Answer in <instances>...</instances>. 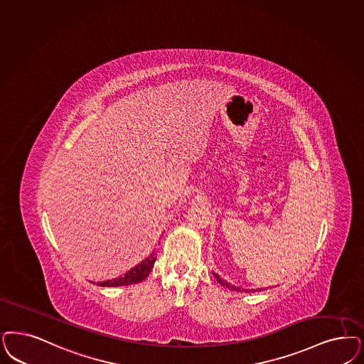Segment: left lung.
Here are the masks:
<instances>
[{
  "label": "left lung",
  "mask_w": 364,
  "mask_h": 364,
  "mask_svg": "<svg viewBox=\"0 0 364 364\" xmlns=\"http://www.w3.org/2000/svg\"><path fill=\"white\" fill-rule=\"evenodd\" d=\"M213 277H215V278H216V281H218V282H219V284H220V285H222V287H226V288H228V289H231V290H235V291H240V290H242V291H246V293H249V291H252V293H254V291H261V290H264V288H259V289H240V288H238V287H234V285H230V284H228V282H227V281H225V279H223V278H220V277L218 276V274H216V273H213Z\"/></svg>",
  "instance_id": "left-lung-1"
}]
</instances>
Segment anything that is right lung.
I'll list each match as a JSON object with an SVG mask.
<instances>
[{
  "mask_svg": "<svg viewBox=\"0 0 364 364\" xmlns=\"http://www.w3.org/2000/svg\"><path fill=\"white\" fill-rule=\"evenodd\" d=\"M157 255L153 252L148 258H145L141 264L134 266L133 269H130L125 276L118 277L114 279H107L103 282H98V287H107V288H113V287H127V285H133L144 281L146 277L149 276V273L153 269V264L156 262Z\"/></svg>",
  "mask_w": 364,
  "mask_h": 364,
  "instance_id": "1",
  "label": "right lung"
}]
</instances>
